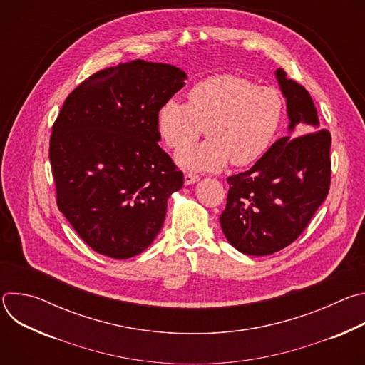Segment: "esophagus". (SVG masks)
<instances>
[{
    "mask_svg": "<svg viewBox=\"0 0 365 365\" xmlns=\"http://www.w3.org/2000/svg\"><path fill=\"white\" fill-rule=\"evenodd\" d=\"M197 180H199V176L196 173H192V172L185 173V183L186 185H192V183L197 182Z\"/></svg>",
    "mask_w": 365,
    "mask_h": 365,
    "instance_id": "34e87169",
    "label": "esophagus"
}]
</instances>
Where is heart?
<instances>
[{
  "instance_id": "obj_1",
  "label": "heart",
  "mask_w": 365,
  "mask_h": 365,
  "mask_svg": "<svg viewBox=\"0 0 365 365\" xmlns=\"http://www.w3.org/2000/svg\"><path fill=\"white\" fill-rule=\"evenodd\" d=\"M284 115V102L273 86L221 75L207 78L189 91V103L166 101L158 115L165 144L181 151L205 128L210 138L178 155L182 166L218 170L230 162L244 166L255 162L274 141Z\"/></svg>"
}]
</instances>
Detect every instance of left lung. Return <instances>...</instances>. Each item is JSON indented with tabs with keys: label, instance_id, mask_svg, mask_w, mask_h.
Segmentation results:
<instances>
[{
	"label": "left lung",
	"instance_id": "left-lung-1",
	"mask_svg": "<svg viewBox=\"0 0 365 365\" xmlns=\"http://www.w3.org/2000/svg\"><path fill=\"white\" fill-rule=\"evenodd\" d=\"M277 79L290 131L304 134L279 138L251 169L227 178L221 228L231 245L248 255H269L297 240L331 186V133L319 128L309 92L286 79L283 69Z\"/></svg>",
	"mask_w": 365,
	"mask_h": 365
}]
</instances>
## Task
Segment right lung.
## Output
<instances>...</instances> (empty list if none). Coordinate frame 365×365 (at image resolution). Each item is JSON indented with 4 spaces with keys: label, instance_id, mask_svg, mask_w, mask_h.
Wrapping results in <instances>:
<instances>
[{
    "label": "right lung",
    "instance_id": "add662e5",
    "mask_svg": "<svg viewBox=\"0 0 365 365\" xmlns=\"http://www.w3.org/2000/svg\"><path fill=\"white\" fill-rule=\"evenodd\" d=\"M185 79L138 59L95 72L63 102L48 144L56 203L93 251L125 259L162 230L183 173L158 144V115Z\"/></svg>",
    "mask_w": 365,
    "mask_h": 365
}]
</instances>
